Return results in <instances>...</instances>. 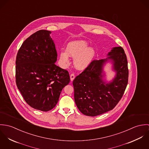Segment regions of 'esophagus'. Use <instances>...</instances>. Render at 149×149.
I'll return each mask as SVG.
<instances>
[{"instance_id":"1","label":"esophagus","mask_w":149,"mask_h":149,"mask_svg":"<svg viewBox=\"0 0 149 149\" xmlns=\"http://www.w3.org/2000/svg\"><path fill=\"white\" fill-rule=\"evenodd\" d=\"M70 80L72 81L73 80H74V77H75V76H74V73H72V74H70Z\"/></svg>"}]
</instances>
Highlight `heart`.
<instances>
[{
  "mask_svg": "<svg viewBox=\"0 0 149 149\" xmlns=\"http://www.w3.org/2000/svg\"><path fill=\"white\" fill-rule=\"evenodd\" d=\"M87 43L84 41H74L69 43L66 52H61L60 60L65 64H69V56L74 58V64L79 69H84L92 60L95 51L91 47H86Z\"/></svg>",
  "mask_w": 149,
  "mask_h": 149,
  "instance_id": "obj_1",
  "label": "heart"
}]
</instances>
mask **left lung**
<instances>
[{
    "instance_id": "obj_1",
    "label": "left lung",
    "mask_w": 149,
    "mask_h": 149,
    "mask_svg": "<svg viewBox=\"0 0 149 149\" xmlns=\"http://www.w3.org/2000/svg\"><path fill=\"white\" fill-rule=\"evenodd\" d=\"M107 59L92 60L73 81L76 104L87 116H95L112 110L122 99L128 80L126 55L122 47H116ZM108 59L114 61L117 76L109 84L102 80L103 64Z\"/></svg>"
}]
</instances>
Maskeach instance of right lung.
Segmentation results:
<instances>
[{
  "label": "right lung",
  "instance_id": "1",
  "mask_svg": "<svg viewBox=\"0 0 149 149\" xmlns=\"http://www.w3.org/2000/svg\"><path fill=\"white\" fill-rule=\"evenodd\" d=\"M50 31L41 30L19 48L15 66L16 84L25 102L34 109L48 111L57 104L70 81L68 70L57 66V53Z\"/></svg>",
  "mask_w": 149,
  "mask_h": 149
}]
</instances>
